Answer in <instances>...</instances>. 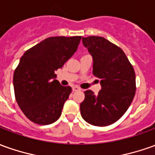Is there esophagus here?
<instances>
[{
    "label": "esophagus",
    "instance_id": "esophagus-1",
    "mask_svg": "<svg viewBox=\"0 0 155 155\" xmlns=\"http://www.w3.org/2000/svg\"><path fill=\"white\" fill-rule=\"evenodd\" d=\"M81 90V88L79 87H78V86H74L73 88H72V91L76 92V91H80Z\"/></svg>",
    "mask_w": 155,
    "mask_h": 155
}]
</instances>
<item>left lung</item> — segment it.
<instances>
[{
	"instance_id": "obj_1",
	"label": "left lung",
	"mask_w": 155,
	"mask_h": 155,
	"mask_svg": "<svg viewBox=\"0 0 155 155\" xmlns=\"http://www.w3.org/2000/svg\"><path fill=\"white\" fill-rule=\"evenodd\" d=\"M83 44L93 56V74L100 79L101 90L94 94L84 92L80 104L81 116L88 123L109 126L120 119L133 102L136 76L124 51L100 36L83 38Z\"/></svg>"
}]
</instances>
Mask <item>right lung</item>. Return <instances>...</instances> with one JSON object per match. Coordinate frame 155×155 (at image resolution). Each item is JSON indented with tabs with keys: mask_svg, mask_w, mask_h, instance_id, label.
Instances as JSON below:
<instances>
[{
	"mask_svg": "<svg viewBox=\"0 0 155 155\" xmlns=\"http://www.w3.org/2000/svg\"><path fill=\"white\" fill-rule=\"evenodd\" d=\"M81 36L50 37L23 54L13 74L15 98L34 123L49 125L60 118L71 92L61 86L55 71L63 67L78 47Z\"/></svg>",
	"mask_w": 155,
	"mask_h": 155,
	"instance_id": "add662e5",
	"label": "right lung"
}]
</instances>
